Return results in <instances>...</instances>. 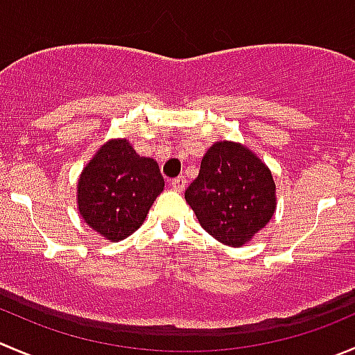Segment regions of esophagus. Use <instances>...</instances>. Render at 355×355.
Returning <instances> with one entry per match:
<instances>
[{"label":"esophagus","instance_id":"esophagus-1","mask_svg":"<svg viewBox=\"0 0 355 355\" xmlns=\"http://www.w3.org/2000/svg\"><path fill=\"white\" fill-rule=\"evenodd\" d=\"M170 185H171V189H173V191L182 192L185 189V185H187V182H185L184 177H178V178H175V180H171Z\"/></svg>","mask_w":355,"mask_h":355}]
</instances>
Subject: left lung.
<instances>
[{
    "mask_svg": "<svg viewBox=\"0 0 355 355\" xmlns=\"http://www.w3.org/2000/svg\"><path fill=\"white\" fill-rule=\"evenodd\" d=\"M185 201L202 229L227 246H243L276 211V184L260 157L241 144H213Z\"/></svg>",
    "mask_w": 355,
    "mask_h": 355,
    "instance_id": "obj_1",
    "label": "left lung"
}]
</instances>
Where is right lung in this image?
I'll list each match as a JSON object with an SVG mask.
<instances>
[{"mask_svg": "<svg viewBox=\"0 0 355 355\" xmlns=\"http://www.w3.org/2000/svg\"><path fill=\"white\" fill-rule=\"evenodd\" d=\"M163 189L156 161L140 157L126 139L109 140L81 171L79 215L95 232L118 243L146 222Z\"/></svg>", "mask_w": 355, "mask_h": 355, "instance_id": "1", "label": "right lung"}]
</instances>
